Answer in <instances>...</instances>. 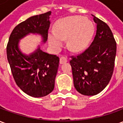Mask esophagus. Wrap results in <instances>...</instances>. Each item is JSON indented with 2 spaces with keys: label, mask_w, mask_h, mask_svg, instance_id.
<instances>
[{
  "label": "esophagus",
  "mask_w": 123,
  "mask_h": 123,
  "mask_svg": "<svg viewBox=\"0 0 123 123\" xmlns=\"http://www.w3.org/2000/svg\"><path fill=\"white\" fill-rule=\"evenodd\" d=\"M68 62V59L65 56H61L60 58V64H64L65 62Z\"/></svg>",
  "instance_id": "esophagus-1"
}]
</instances>
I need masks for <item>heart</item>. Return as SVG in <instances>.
<instances>
[{
	"instance_id": "heart-1",
	"label": "heart",
	"mask_w": 123,
	"mask_h": 123,
	"mask_svg": "<svg viewBox=\"0 0 123 123\" xmlns=\"http://www.w3.org/2000/svg\"><path fill=\"white\" fill-rule=\"evenodd\" d=\"M55 31L49 33V43L59 49L67 39V47L72 51L85 49L94 32V25L90 20L82 16H70L59 20L55 24Z\"/></svg>"
}]
</instances>
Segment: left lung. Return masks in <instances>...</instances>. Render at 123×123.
<instances>
[{
    "mask_svg": "<svg viewBox=\"0 0 123 123\" xmlns=\"http://www.w3.org/2000/svg\"><path fill=\"white\" fill-rule=\"evenodd\" d=\"M97 30L90 46L82 53L71 56L70 64L74 85L84 95H95L107 86L113 75L117 43L105 22L93 15Z\"/></svg>",
    "mask_w": 123,
    "mask_h": 123,
    "instance_id": "8db88e82",
    "label": "left lung"
}]
</instances>
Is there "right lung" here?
I'll use <instances>...</instances> for the list:
<instances>
[{
	"label": "right lung",
	"instance_id": "add662e5",
	"mask_svg": "<svg viewBox=\"0 0 123 123\" xmlns=\"http://www.w3.org/2000/svg\"><path fill=\"white\" fill-rule=\"evenodd\" d=\"M51 14L49 11L36 15L19 24L12 30L7 44V59L15 82L24 92L34 98L44 97L53 90L59 58L39 48L27 56L19 50L18 43L30 33L40 34L45 42Z\"/></svg>",
	"mask_w": 123,
	"mask_h": 123
}]
</instances>
